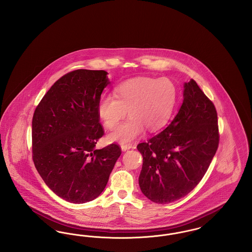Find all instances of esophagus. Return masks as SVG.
I'll return each mask as SVG.
<instances>
[{"label":"esophagus","mask_w":252,"mask_h":252,"mask_svg":"<svg viewBox=\"0 0 252 252\" xmlns=\"http://www.w3.org/2000/svg\"><path fill=\"white\" fill-rule=\"evenodd\" d=\"M133 146H134V145L132 144H122V145H121V148H122L123 151H126V150H128V149H131Z\"/></svg>","instance_id":"obj_1"}]
</instances>
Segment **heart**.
<instances>
[{
  "label": "heart",
  "mask_w": 252,
  "mask_h": 252,
  "mask_svg": "<svg viewBox=\"0 0 252 252\" xmlns=\"http://www.w3.org/2000/svg\"><path fill=\"white\" fill-rule=\"evenodd\" d=\"M177 100V90L166 77L139 76L115 86L113 95L102 94L97 113L108 129L115 128L126 112L130 117L108 135V141L131 144L148 131L160 129L170 118Z\"/></svg>",
  "instance_id": "b5f03b06"
}]
</instances>
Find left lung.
Wrapping results in <instances>:
<instances>
[{"mask_svg": "<svg viewBox=\"0 0 252 252\" xmlns=\"http://www.w3.org/2000/svg\"><path fill=\"white\" fill-rule=\"evenodd\" d=\"M183 103L167 127L137 145L143 155L139 184L158 204L187 195L202 180L219 144L214 103L192 79L184 85Z\"/></svg>", "mask_w": 252, "mask_h": 252, "instance_id": "obj_1", "label": "left lung"}]
</instances>
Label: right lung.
<instances>
[{
  "label": "right lung",
  "instance_id": "add662e5",
  "mask_svg": "<svg viewBox=\"0 0 252 252\" xmlns=\"http://www.w3.org/2000/svg\"><path fill=\"white\" fill-rule=\"evenodd\" d=\"M108 72L79 69L55 82L32 119V157L49 188L66 201L85 203L104 191L122 150L96 149L104 128L97 103Z\"/></svg>",
  "mask_w": 252,
  "mask_h": 252
}]
</instances>
